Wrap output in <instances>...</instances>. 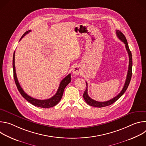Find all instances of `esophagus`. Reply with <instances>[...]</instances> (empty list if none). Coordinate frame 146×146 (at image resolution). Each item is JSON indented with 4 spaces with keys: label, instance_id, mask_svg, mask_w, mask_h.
I'll return each instance as SVG.
<instances>
[{
    "label": "esophagus",
    "instance_id": "obj_1",
    "mask_svg": "<svg viewBox=\"0 0 146 146\" xmlns=\"http://www.w3.org/2000/svg\"><path fill=\"white\" fill-rule=\"evenodd\" d=\"M73 74H75V75H78L81 72V69L78 66H75L73 69Z\"/></svg>",
    "mask_w": 146,
    "mask_h": 146
}]
</instances>
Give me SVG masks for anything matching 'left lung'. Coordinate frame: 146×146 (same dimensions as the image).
<instances>
[{"mask_svg": "<svg viewBox=\"0 0 146 146\" xmlns=\"http://www.w3.org/2000/svg\"><path fill=\"white\" fill-rule=\"evenodd\" d=\"M116 35L118 37V38L120 40H121L122 42L125 44L126 50H127L128 55H129V67H128V73H127V76L125 82V84L123 86L122 90H121V91L119 92V94L118 95H117L116 96H115L114 98H113V99H111L108 101L98 102V101H96V100L91 99L88 96V84L86 82V90H85L84 94H83V98H84L86 103L90 106L96 107V108H103V107L108 106L111 105V104L114 103L115 101H117L124 94V92L126 91V90L128 88V86L129 84V82L131 81V77H132V53L129 50L127 38H126L125 36H124V35L121 31H119L118 30H116Z\"/></svg>", "mask_w": 146, "mask_h": 146, "instance_id": "left-lung-1", "label": "left lung"}]
</instances>
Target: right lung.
Returning <instances> with one entry per match:
<instances>
[{"mask_svg": "<svg viewBox=\"0 0 146 146\" xmlns=\"http://www.w3.org/2000/svg\"><path fill=\"white\" fill-rule=\"evenodd\" d=\"M31 31H27L21 37V38H20V40L22 39V38L24 37V36L28 34L29 32H30ZM13 73H14V81L15 82L16 86L17 87L18 90L19 91V93L21 94L23 98H24L28 102L32 104L33 105L39 107V108H52L55 105H56L57 104L59 103V102L60 100L62 95H63L64 90L65 87L68 86L69 82L71 81V76L70 74H68L66 77H65L63 80L61 81L59 84V87L58 89V91L51 98L48 99H45V100H39L37 99H35L30 96H29L28 94H27L23 88L21 87L18 81L17 75H16V72H15V51L13 54Z\"/></svg>", "mask_w": 146, "mask_h": 146, "instance_id": "obj_1", "label": "right lung"}]
</instances>
